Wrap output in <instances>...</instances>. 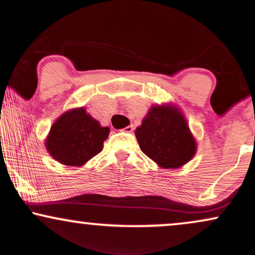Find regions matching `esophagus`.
Wrapping results in <instances>:
<instances>
[{
    "instance_id": "1",
    "label": "esophagus",
    "mask_w": 255,
    "mask_h": 255,
    "mask_svg": "<svg viewBox=\"0 0 255 255\" xmlns=\"http://www.w3.org/2000/svg\"><path fill=\"white\" fill-rule=\"evenodd\" d=\"M122 130H124V131H127V133H131V131L134 130V126H133V125L127 126V127L124 128V129H122Z\"/></svg>"
}]
</instances>
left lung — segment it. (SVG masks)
Masks as SVG:
<instances>
[{
  "instance_id": "8db88e82",
  "label": "left lung",
  "mask_w": 255,
  "mask_h": 255,
  "mask_svg": "<svg viewBox=\"0 0 255 255\" xmlns=\"http://www.w3.org/2000/svg\"><path fill=\"white\" fill-rule=\"evenodd\" d=\"M135 136L141 150L165 169L186 165L198 148L185 115L172 104L151 106L135 129Z\"/></svg>"
}]
</instances>
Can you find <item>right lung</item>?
Wrapping results in <instances>:
<instances>
[{
    "mask_svg": "<svg viewBox=\"0 0 255 255\" xmlns=\"http://www.w3.org/2000/svg\"><path fill=\"white\" fill-rule=\"evenodd\" d=\"M109 127H102L85 107L64 112L51 125L44 146L64 166L81 167L104 148Z\"/></svg>",
    "mask_w": 255,
    "mask_h": 255,
    "instance_id": "1",
    "label": "right lung"
}]
</instances>
